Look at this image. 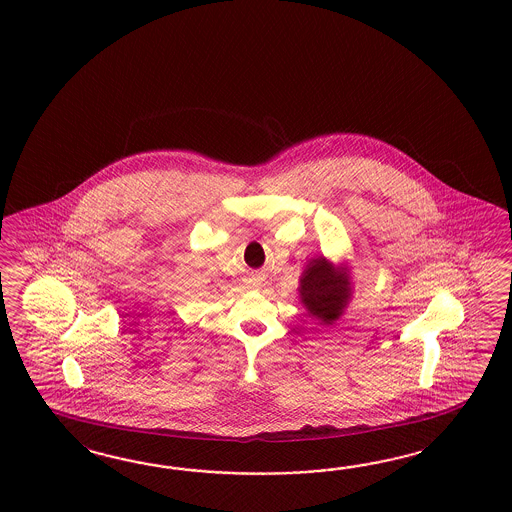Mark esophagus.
Segmentation results:
<instances>
[{"label":"esophagus","mask_w":512,"mask_h":512,"mask_svg":"<svg viewBox=\"0 0 512 512\" xmlns=\"http://www.w3.org/2000/svg\"><path fill=\"white\" fill-rule=\"evenodd\" d=\"M246 285H248L249 289H255V287H259V278L246 279Z\"/></svg>","instance_id":"esophagus-1"}]
</instances>
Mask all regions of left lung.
<instances>
[{"instance_id":"left-lung-1","label":"left lung","mask_w":512,"mask_h":512,"mask_svg":"<svg viewBox=\"0 0 512 512\" xmlns=\"http://www.w3.org/2000/svg\"><path fill=\"white\" fill-rule=\"evenodd\" d=\"M351 295L343 270L326 263L325 257L313 259L300 279V296L311 315L330 323L341 315Z\"/></svg>"}]
</instances>
